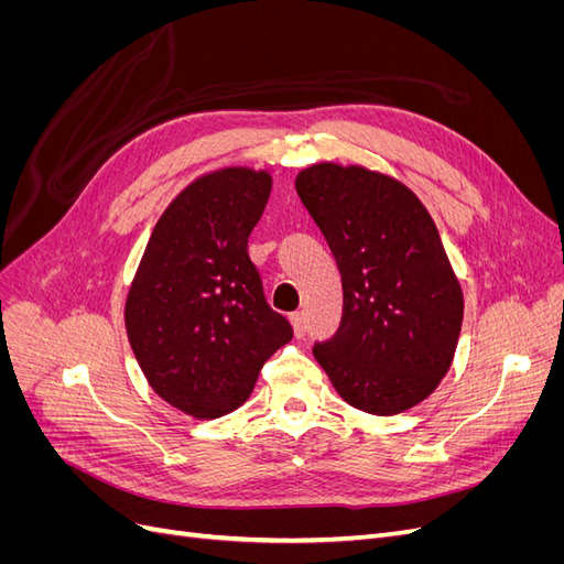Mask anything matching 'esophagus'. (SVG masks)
Wrapping results in <instances>:
<instances>
[{
    "mask_svg": "<svg viewBox=\"0 0 564 564\" xmlns=\"http://www.w3.org/2000/svg\"><path fill=\"white\" fill-rule=\"evenodd\" d=\"M292 324H294V334L301 338L305 334V329H308V322H305V313L299 311L292 315Z\"/></svg>",
    "mask_w": 564,
    "mask_h": 564,
    "instance_id": "1",
    "label": "esophagus"
}]
</instances>
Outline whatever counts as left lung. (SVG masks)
<instances>
[{"mask_svg": "<svg viewBox=\"0 0 564 564\" xmlns=\"http://www.w3.org/2000/svg\"><path fill=\"white\" fill-rule=\"evenodd\" d=\"M296 193L344 282L340 327L315 344V360L350 406L406 412L449 371L464 322L435 220L404 183L365 166L313 164Z\"/></svg>", "mask_w": 564, "mask_h": 564, "instance_id": "1", "label": "left lung"}]
</instances>
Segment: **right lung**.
<instances>
[{
    "label": "right lung",
    "mask_w": 564,
    "mask_h": 564,
    "mask_svg": "<svg viewBox=\"0 0 564 564\" xmlns=\"http://www.w3.org/2000/svg\"><path fill=\"white\" fill-rule=\"evenodd\" d=\"M272 187L268 172L204 174L169 204L129 286L131 350L162 400L195 419L235 412L292 324L268 305L249 235Z\"/></svg>",
    "instance_id": "obj_1"
}]
</instances>
